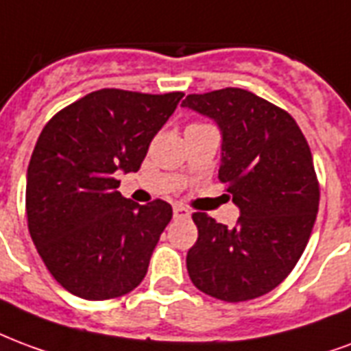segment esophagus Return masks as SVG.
<instances>
[{"instance_id": "esophagus-1", "label": "esophagus", "mask_w": 351, "mask_h": 351, "mask_svg": "<svg viewBox=\"0 0 351 351\" xmlns=\"http://www.w3.org/2000/svg\"><path fill=\"white\" fill-rule=\"evenodd\" d=\"M189 214L191 212L186 206H182V204H175L173 206V215H175L176 219H186V217H189Z\"/></svg>"}]
</instances>
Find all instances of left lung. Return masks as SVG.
<instances>
[{"mask_svg":"<svg viewBox=\"0 0 351 351\" xmlns=\"http://www.w3.org/2000/svg\"><path fill=\"white\" fill-rule=\"evenodd\" d=\"M182 106L221 130L219 180L240 208L232 228L193 214L189 279L228 303L261 298L294 269L316 221L320 186L307 139L287 111L245 89L188 95Z\"/></svg>","mask_w":351,"mask_h":351,"instance_id":"left-lung-1","label":"left lung"}]
</instances>
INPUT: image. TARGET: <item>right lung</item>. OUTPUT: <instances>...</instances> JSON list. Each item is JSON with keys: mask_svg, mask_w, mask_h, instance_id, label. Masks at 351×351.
Listing matches in <instances>:
<instances>
[{"mask_svg": "<svg viewBox=\"0 0 351 351\" xmlns=\"http://www.w3.org/2000/svg\"><path fill=\"white\" fill-rule=\"evenodd\" d=\"M184 93H89L53 115L31 154L25 214L46 268L90 301L128 294L143 281L171 204L121 195L117 173H136Z\"/></svg>", "mask_w": 351, "mask_h": 351, "instance_id": "1", "label": "right lung"}]
</instances>
